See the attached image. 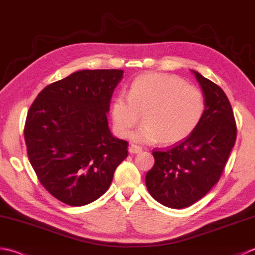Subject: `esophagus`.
<instances>
[{"label": "esophagus", "mask_w": 255, "mask_h": 255, "mask_svg": "<svg viewBox=\"0 0 255 255\" xmlns=\"http://www.w3.org/2000/svg\"><path fill=\"white\" fill-rule=\"evenodd\" d=\"M128 150H129V152H130V153H139V152H141L142 148L139 147V146H136V144H130V146H129Z\"/></svg>", "instance_id": "34e87169"}]
</instances>
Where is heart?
Segmentation results:
<instances>
[{
	"label": "heart",
	"instance_id": "heart-1",
	"mask_svg": "<svg viewBox=\"0 0 255 255\" xmlns=\"http://www.w3.org/2000/svg\"><path fill=\"white\" fill-rule=\"evenodd\" d=\"M206 107V98L199 88L177 76L149 73L134 79L129 94H117L112 105V121L118 136L126 137L140 113H144V124L130 134L131 140L174 144L196 130Z\"/></svg>",
	"mask_w": 255,
	"mask_h": 255
}]
</instances>
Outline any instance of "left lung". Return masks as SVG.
Masks as SVG:
<instances>
[{
    "instance_id": "left-lung-1",
    "label": "left lung",
    "mask_w": 255,
    "mask_h": 255,
    "mask_svg": "<svg viewBox=\"0 0 255 255\" xmlns=\"http://www.w3.org/2000/svg\"><path fill=\"white\" fill-rule=\"evenodd\" d=\"M206 98V113L190 136L172 147L154 149L146 186L154 200L182 209L200 200L221 177L237 139L231 104L221 87L191 71Z\"/></svg>"
}]
</instances>
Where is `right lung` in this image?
Listing matches in <instances>:
<instances>
[{
	"label": "right lung",
	"mask_w": 255,
	"mask_h": 255,
	"mask_svg": "<svg viewBox=\"0 0 255 255\" xmlns=\"http://www.w3.org/2000/svg\"><path fill=\"white\" fill-rule=\"evenodd\" d=\"M122 69H84L37 95L24 127L28 160L39 182L68 206L91 203L108 190L128 156L113 136L107 113Z\"/></svg>",
	"instance_id": "add662e5"
}]
</instances>
